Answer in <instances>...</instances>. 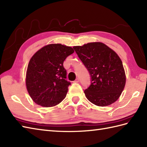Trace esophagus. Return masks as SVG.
<instances>
[{
	"instance_id": "esophagus-1",
	"label": "esophagus",
	"mask_w": 147,
	"mask_h": 147,
	"mask_svg": "<svg viewBox=\"0 0 147 147\" xmlns=\"http://www.w3.org/2000/svg\"><path fill=\"white\" fill-rule=\"evenodd\" d=\"M79 82H80V78H76L75 80V81H74V82H76V83H78Z\"/></svg>"
}]
</instances>
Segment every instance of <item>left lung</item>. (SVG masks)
<instances>
[{
  "label": "left lung",
  "mask_w": 147,
  "mask_h": 147,
  "mask_svg": "<svg viewBox=\"0 0 147 147\" xmlns=\"http://www.w3.org/2000/svg\"><path fill=\"white\" fill-rule=\"evenodd\" d=\"M73 49L91 77V84L84 91L87 99L101 107L113 104L126 84L125 72L118 55L101 42L74 46Z\"/></svg>",
  "instance_id": "8db88e82"
}]
</instances>
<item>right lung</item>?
Here are the masks:
<instances>
[{"instance_id": "right-lung-1", "label": "right lung", "mask_w": 147, "mask_h": 147, "mask_svg": "<svg viewBox=\"0 0 147 147\" xmlns=\"http://www.w3.org/2000/svg\"><path fill=\"white\" fill-rule=\"evenodd\" d=\"M74 52L61 44H50L37 51L28 65L26 85L33 100L42 107L59 104L66 96L69 82L63 62Z\"/></svg>"}]
</instances>
